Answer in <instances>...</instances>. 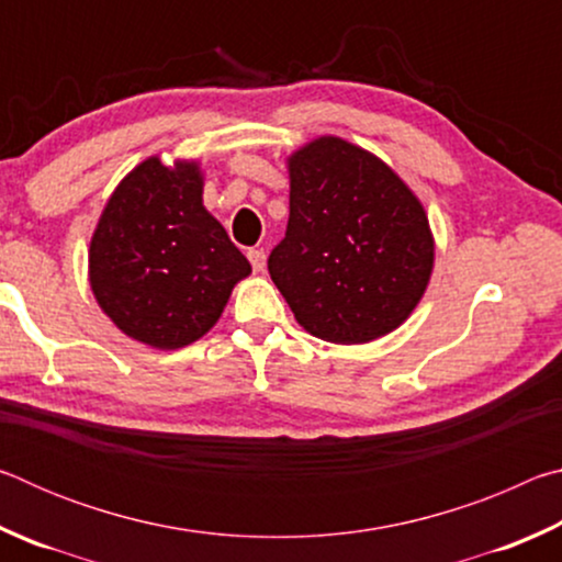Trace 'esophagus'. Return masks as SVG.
<instances>
[{
    "instance_id": "esophagus-1",
    "label": "esophagus",
    "mask_w": 562,
    "mask_h": 562,
    "mask_svg": "<svg viewBox=\"0 0 562 562\" xmlns=\"http://www.w3.org/2000/svg\"><path fill=\"white\" fill-rule=\"evenodd\" d=\"M247 260H250L255 272H262V268H265V252L262 250H258V247L247 250Z\"/></svg>"
}]
</instances>
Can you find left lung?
I'll return each mask as SVG.
<instances>
[{
    "mask_svg": "<svg viewBox=\"0 0 562 562\" xmlns=\"http://www.w3.org/2000/svg\"><path fill=\"white\" fill-rule=\"evenodd\" d=\"M431 268L424 207L376 156L325 136L290 158V221L268 270L310 335L337 345L389 335Z\"/></svg>",
    "mask_w": 562,
    "mask_h": 562,
    "instance_id": "obj_1",
    "label": "left lung"
}]
</instances>
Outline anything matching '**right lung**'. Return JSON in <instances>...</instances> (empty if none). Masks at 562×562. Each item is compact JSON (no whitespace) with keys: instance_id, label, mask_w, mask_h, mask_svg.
Segmentation results:
<instances>
[{"instance_id":"obj_1","label":"right lung","mask_w":562,"mask_h":562,"mask_svg":"<svg viewBox=\"0 0 562 562\" xmlns=\"http://www.w3.org/2000/svg\"><path fill=\"white\" fill-rule=\"evenodd\" d=\"M250 262L203 207L198 164L136 166L113 190L91 237L89 278L123 335L178 349L211 329Z\"/></svg>"}]
</instances>
